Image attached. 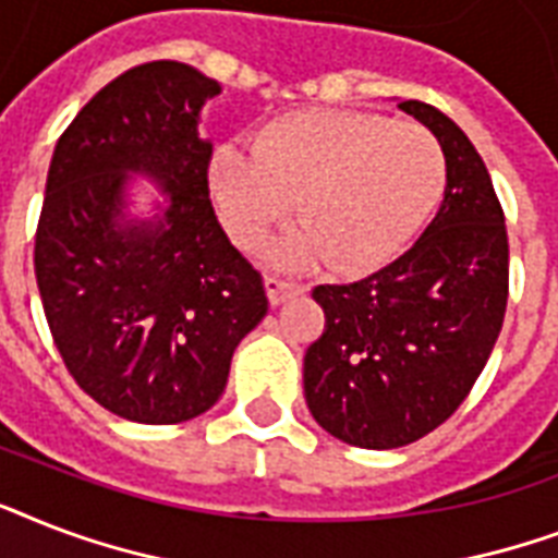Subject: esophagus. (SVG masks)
<instances>
[{
  "label": "esophagus",
  "mask_w": 558,
  "mask_h": 558,
  "mask_svg": "<svg viewBox=\"0 0 558 558\" xmlns=\"http://www.w3.org/2000/svg\"><path fill=\"white\" fill-rule=\"evenodd\" d=\"M306 292L304 283H298V280H289V278H280V275H266V295H269V304L271 306H280L287 298L292 295H301Z\"/></svg>",
  "instance_id": "1"
}]
</instances>
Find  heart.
<instances>
[{"label": "heart", "mask_w": 558, "mask_h": 558, "mask_svg": "<svg viewBox=\"0 0 558 558\" xmlns=\"http://www.w3.org/2000/svg\"><path fill=\"white\" fill-rule=\"evenodd\" d=\"M214 199L236 245L257 248L295 214L304 226L280 245L292 263L365 271L420 231L446 185L440 142L414 121L359 109H298L260 126L252 153L222 147Z\"/></svg>", "instance_id": "heart-1"}]
</instances>
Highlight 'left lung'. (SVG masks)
Instances as JSON below:
<instances>
[{"mask_svg": "<svg viewBox=\"0 0 558 558\" xmlns=\"http://www.w3.org/2000/svg\"><path fill=\"white\" fill-rule=\"evenodd\" d=\"M440 142L446 196L402 257L313 298L324 332L306 348L304 397L324 432L399 449L442 425L489 362L510 295L504 208L475 144L423 100H399Z\"/></svg>", "mask_w": 558, "mask_h": 558, "instance_id": "1", "label": "left lung"}]
</instances>
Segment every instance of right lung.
Returning a JSON list of instances; mask_svg holds the SVG:
<instances>
[{"instance_id": "add662e5", "label": "right lung", "mask_w": 558, "mask_h": 558, "mask_svg": "<svg viewBox=\"0 0 558 558\" xmlns=\"http://www.w3.org/2000/svg\"><path fill=\"white\" fill-rule=\"evenodd\" d=\"M214 95L219 83L187 63L135 65L74 116L48 168L34 240L48 330L72 379L133 423L205 414L269 310L210 205L214 150L196 124ZM126 169L169 191L165 218L125 219Z\"/></svg>"}]
</instances>
